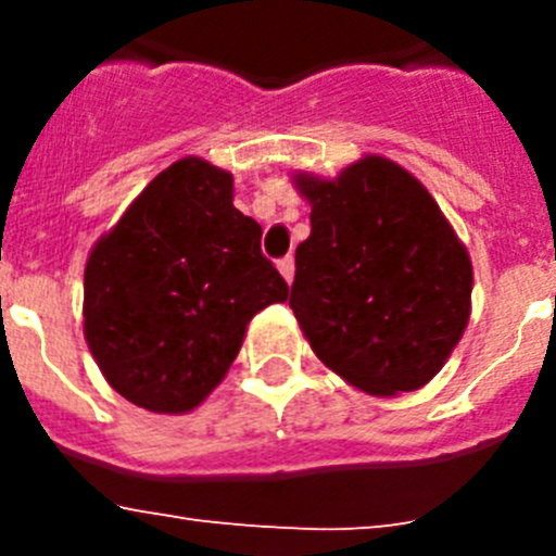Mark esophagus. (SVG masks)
I'll list each match as a JSON object with an SVG mask.
<instances>
[{"mask_svg":"<svg viewBox=\"0 0 556 556\" xmlns=\"http://www.w3.org/2000/svg\"><path fill=\"white\" fill-rule=\"evenodd\" d=\"M278 273L283 275V281L292 283V278H294V258H292V255H287V258H281V262H278Z\"/></svg>","mask_w":556,"mask_h":556,"instance_id":"obj_1","label":"esophagus"}]
</instances>
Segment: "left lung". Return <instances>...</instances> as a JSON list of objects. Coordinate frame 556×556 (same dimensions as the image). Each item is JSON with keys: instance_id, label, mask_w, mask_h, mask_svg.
Listing matches in <instances>:
<instances>
[{"instance_id": "obj_1", "label": "left lung", "mask_w": 556, "mask_h": 556, "mask_svg": "<svg viewBox=\"0 0 556 556\" xmlns=\"http://www.w3.org/2000/svg\"><path fill=\"white\" fill-rule=\"evenodd\" d=\"M312 233L289 306L323 365L367 395L420 390L470 320L468 248L420 180L384 155L337 178L294 172Z\"/></svg>"}]
</instances>
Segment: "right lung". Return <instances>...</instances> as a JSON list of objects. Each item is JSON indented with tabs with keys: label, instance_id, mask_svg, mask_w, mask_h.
Here are the masks:
<instances>
[{
	"label": "right lung",
	"instance_id": "1",
	"mask_svg": "<svg viewBox=\"0 0 556 556\" xmlns=\"http://www.w3.org/2000/svg\"><path fill=\"white\" fill-rule=\"evenodd\" d=\"M287 298L262 225L233 205V175L186 155L88 253L83 333L122 397L186 415L223 381L248 323Z\"/></svg>",
	"mask_w": 556,
	"mask_h": 556
}]
</instances>
